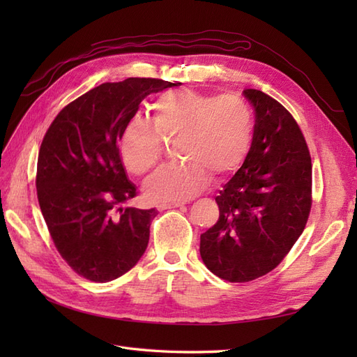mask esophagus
Here are the masks:
<instances>
[{"label": "esophagus", "mask_w": 357, "mask_h": 357, "mask_svg": "<svg viewBox=\"0 0 357 357\" xmlns=\"http://www.w3.org/2000/svg\"><path fill=\"white\" fill-rule=\"evenodd\" d=\"M185 205V202H168V204H159L158 205V210H169V208H178V207H183Z\"/></svg>", "instance_id": "34e87169"}]
</instances>
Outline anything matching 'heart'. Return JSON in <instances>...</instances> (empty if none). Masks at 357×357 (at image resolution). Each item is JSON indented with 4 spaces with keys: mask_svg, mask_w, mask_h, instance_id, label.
Returning a JSON list of instances; mask_svg holds the SVG:
<instances>
[{
    "mask_svg": "<svg viewBox=\"0 0 357 357\" xmlns=\"http://www.w3.org/2000/svg\"><path fill=\"white\" fill-rule=\"evenodd\" d=\"M153 126L132 119L121 134L123 165L146 176L164 156V139L176 142L178 164L162 168L144 193L156 204L186 201L207 188L210 174L225 178L238 169L252 147L253 117L238 95H205L188 89L168 91L153 104Z\"/></svg>",
    "mask_w": 357,
    "mask_h": 357,
    "instance_id": "b5f03b06",
    "label": "heart"
}]
</instances>
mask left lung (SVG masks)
I'll use <instances>...</instances> for the list:
<instances>
[{
    "label": "left lung",
    "mask_w": 357,
    "mask_h": 357,
    "mask_svg": "<svg viewBox=\"0 0 357 357\" xmlns=\"http://www.w3.org/2000/svg\"><path fill=\"white\" fill-rule=\"evenodd\" d=\"M244 95L255 107L250 152L215 197L219 220L199 244L205 266L231 283L278 266L305 229L312 204L311 156L298 122L262 91Z\"/></svg>",
    "instance_id": "left-lung-1"
}]
</instances>
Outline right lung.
Masks as SVG:
<instances>
[{"mask_svg": "<svg viewBox=\"0 0 357 357\" xmlns=\"http://www.w3.org/2000/svg\"><path fill=\"white\" fill-rule=\"evenodd\" d=\"M171 82L129 77L102 83L58 113L43 138L37 198L52 241L74 273L107 283L143 256L158 211L122 207L137 197L119 139L147 95Z\"/></svg>", "mask_w": 357, "mask_h": 357, "instance_id": "obj_1", "label": "right lung"}]
</instances>
